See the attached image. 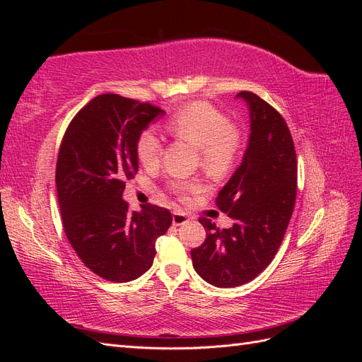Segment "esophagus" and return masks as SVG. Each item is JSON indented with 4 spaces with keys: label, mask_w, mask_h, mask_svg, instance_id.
<instances>
[{
    "label": "esophagus",
    "mask_w": 362,
    "mask_h": 362,
    "mask_svg": "<svg viewBox=\"0 0 362 362\" xmlns=\"http://www.w3.org/2000/svg\"><path fill=\"white\" fill-rule=\"evenodd\" d=\"M187 222H189V216L187 214H184L181 211H175L173 213V216H172L173 226H181V225L187 223Z\"/></svg>",
    "instance_id": "1"
}]
</instances>
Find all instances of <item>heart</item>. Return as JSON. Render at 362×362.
Segmentation results:
<instances>
[{
  "instance_id": "1",
  "label": "heart",
  "mask_w": 362,
  "mask_h": 362,
  "mask_svg": "<svg viewBox=\"0 0 362 362\" xmlns=\"http://www.w3.org/2000/svg\"><path fill=\"white\" fill-rule=\"evenodd\" d=\"M166 129L175 139L187 141L199 149L202 166L214 173L226 172L233 166L238 149L240 134L228 115L208 103H193L175 112L166 122ZM161 140L152 128L141 131L136 140V156L141 166L156 168L160 163ZM194 182H172L170 190L180 198L194 192Z\"/></svg>"
}]
</instances>
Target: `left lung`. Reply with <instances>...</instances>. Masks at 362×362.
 I'll return each instance as SVG.
<instances>
[{
	"label": "left lung",
	"instance_id": "left-lung-1",
	"mask_svg": "<svg viewBox=\"0 0 362 362\" xmlns=\"http://www.w3.org/2000/svg\"><path fill=\"white\" fill-rule=\"evenodd\" d=\"M249 107L250 136L238 169L218 192L216 205L234 218L218 229L199 222L205 242L192 249L193 267L216 287H237L264 270L286 235L298 192V161L291 133L281 113L255 93H237Z\"/></svg>",
	"mask_w": 362,
	"mask_h": 362
}]
</instances>
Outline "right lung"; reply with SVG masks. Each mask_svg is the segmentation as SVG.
<instances>
[{"instance_id":"add662e5","label":"right lung","mask_w":362,"mask_h":362,"mask_svg":"<svg viewBox=\"0 0 362 362\" xmlns=\"http://www.w3.org/2000/svg\"><path fill=\"white\" fill-rule=\"evenodd\" d=\"M164 110L116 93L98 95L74 116L56 168L62 222L75 254L95 275L128 282L152 266L172 223L168 208L131 211L125 182L139 169L136 140Z\"/></svg>"}]
</instances>
